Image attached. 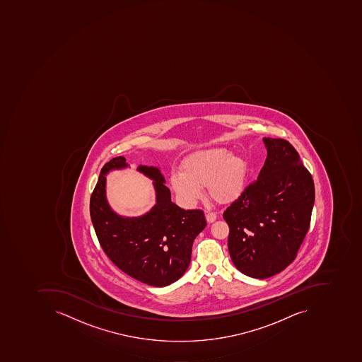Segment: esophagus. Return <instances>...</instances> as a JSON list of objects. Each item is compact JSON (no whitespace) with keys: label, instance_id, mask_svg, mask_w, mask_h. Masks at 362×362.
Here are the masks:
<instances>
[{"label":"esophagus","instance_id":"obj_1","mask_svg":"<svg viewBox=\"0 0 362 362\" xmlns=\"http://www.w3.org/2000/svg\"><path fill=\"white\" fill-rule=\"evenodd\" d=\"M206 218L209 223H213L215 220H216V214L213 212H206Z\"/></svg>","mask_w":362,"mask_h":362}]
</instances>
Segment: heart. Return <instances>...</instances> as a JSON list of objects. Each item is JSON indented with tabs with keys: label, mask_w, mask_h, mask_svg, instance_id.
<instances>
[{
	"label": "heart",
	"mask_w": 362,
	"mask_h": 362,
	"mask_svg": "<svg viewBox=\"0 0 362 362\" xmlns=\"http://www.w3.org/2000/svg\"><path fill=\"white\" fill-rule=\"evenodd\" d=\"M247 173L244 158L218 148L190 154L182 163V172L170 176V184L185 206H194L204 198V186L215 201L230 204L244 192Z\"/></svg>",
	"instance_id": "1"
}]
</instances>
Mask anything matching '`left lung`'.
Listing matches in <instances>:
<instances>
[{
	"instance_id": "1",
	"label": "left lung",
	"mask_w": 362,
	"mask_h": 362,
	"mask_svg": "<svg viewBox=\"0 0 362 362\" xmlns=\"http://www.w3.org/2000/svg\"><path fill=\"white\" fill-rule=\"evenodd\" d=\"M267 160L257 182L223 213L239 272L264 279L286 269L309 229L315 184L288 141L263 138Z\"/></svg>"
}]
</instances>
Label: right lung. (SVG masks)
<instances>
[{
  "label": "right lung",
  "mask_w": 362,
  "mask_h": 362,
  "mask_svg": "<svg viewBox=\"0 0 362 362\" xmlns=\"http://www.w3.org/2000/svg\"><path fill=\"white\" fill-rule=\"evenodd\" d=\"M129 168L124 156L102 168L90 199V216L104 252L129 276L150 286L178 281L189 267L194 238L206 226L204 211L184 210L172 202L165 177L156 166L136 170L152 180L156 204L140 216H124L110 206L107 175Z\"/></svg>",
  "instance_id": "right-lung-1"
}]
</instances>
